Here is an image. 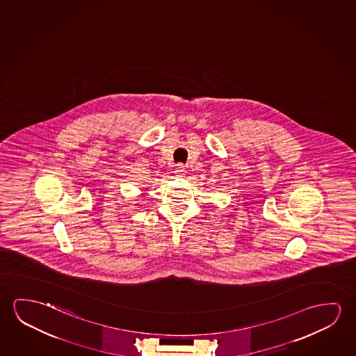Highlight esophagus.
<instances>
[{
  "label": "esophagus",
  "mask_w": 356,
  "mask_h": 356,
  "mask_svg": "<svg viewBox=\"0 0 356 356\" xmlns=\"http://www.w3.org/2000/svg\"><path fill=\"white\" fill-rule=\"evenodd\" d=\"M175 171L177 174H182V172H185V166L182 164L176 165Z\"/></svg>",
  "instance_id": "34e87169"
}]
</instances>
